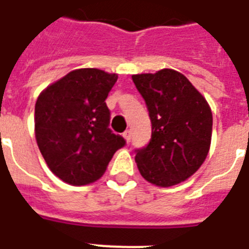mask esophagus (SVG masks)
<instances>
[{"label":"esophagus","instance_id":"34e87169","mask_svg":"<svg viewBox=\"0 0 249 249\" xmlns=\"http://www.w3.org/2000/svg\"><path fill=\"white\" fill-rule=\"evenodd\" d=\"M123 137H124L125 138V141H126V142H130V139H131V131L130 130H126L124 133V134H123Z\"/></svg>","mask_w":249,"mask_h":249}]
</instances>
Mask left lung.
Segmentation results:
<instances>
[{"label":"left lung","instance_id":"8db88e82","mask_svg":"<svg viewBox=\"0 0 249 249\" xmlns=\"http://www.w3.org/2000/svg\"><path fill=\"white\" fill-rule=\"evenodd\" d=\"M131 79L144 98L152 123L151 141L135 155L139 173L157 187L187 180L209 155L211 107L195 86L173 69L135 74Z\"/></svg>","mask_w":249,"mask_h":249}]
</instances>
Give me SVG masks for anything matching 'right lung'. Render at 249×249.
Masks as SVG:
<instances>
[{
  "label": "right lung",
  "mask_w": 249,
  "mask_h": 249,
  "mask_svg": "<svg viewBox=\"0 0 249 249\" xmlns=\"http://www.w3.org/2000/svg\"><path fill=\"white\" fill-rule=\"evenodd\" d=\"M118 74L76 69L40 92L34 133L50 170L70 185H87L105 174L114 153L125 144L108 128L106 98Z\"/></svg>",
  "instance_id": "right-lung-1"
}]
</instances>
